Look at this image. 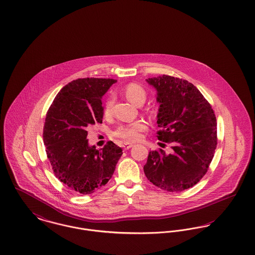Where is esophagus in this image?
Wrapping results in <instances>:
<instances>
[{"instance_id":"1","label":"esophagus","mask_w":255,"mask_h":255,"mask_svg":"<svg viewBox=\"0 0 255 255\" xmlns=\"http://www.w3.org/2000/svg\"><path fill=\"white\" fill-rule=\"evenodd\" d=\"M132 146H133V143H129V142H126V143H123V144H122V147H123V149H125V150L131 148Z\"/></svg>"}]
</instances>
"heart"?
<instances>
[{
    "mask_svg": "<svg viewBox=\"0 0 255 255\" xmlns=\"http://www.w3.org/2000/svg\"><path fill=\"white\" fill-rule=\"evenodd\" d=\"M126 97L137 106L142 105L146 97V90L138 83L131 82L128 83L124 88ZM114 109V98L110 96L104 104L103 113L106 118H110L113 115ZM146 129V124L142 120H137L129 124H121L113 131V136L120 138L124 141H135L139 138L140 133Z\"/></svg>",
    "mask_w": 255,
    "mask_h": 255,
    "instance_id": "1",
    "label": "heart"
}]
</instances>
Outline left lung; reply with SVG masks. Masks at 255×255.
Instances as JSON below:
<instances>
[{
	"label": "left lung",
	"mask_w": 255,
	"mask_h": 255,
	"mask_svg": "<svg viewBox=\"0 0 255 255\" xmlns=\"http://www.w3.org/2000/svg\"><path fill=\"white\" fill-rule=\"evenodd\" d=\"M160 104L157 138L172 144L149 151L144 175L155 186L180 192L197 184L209 170L217 144L215 112L196 86L167 75L146 79ZM163 148L165 147V143Z\"/></svg>",
	"instance_id": "1"
}]
</instances>
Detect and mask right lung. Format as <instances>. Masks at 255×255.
<instances>
[{"label": "right lung", "mask_w": 255, "mask_h": 255, "mask_svg": "<svg viewBox=\"0 0 255 255\" xmlns=\"http://www.w3.org/2000/svg\"><path fill=\"white\" fill-rule=\"evenodd\" d=\"M117 79L85 78L65 85L50 105L43 142L53 174L69 189L91 194L112 178L122 148L108 141L101 149L88 146L87 129L102 123V96Z\"/></svg>", "instance_id": "1"}]
</instances>
